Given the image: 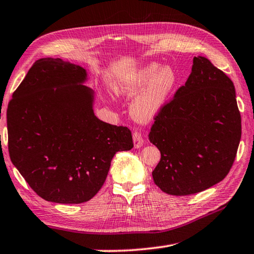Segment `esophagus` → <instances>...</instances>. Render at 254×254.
I'll return each instance as SVG.
<instances>
[{
    "label": "esophagus",
    "mask_w": 254,
    "mask_h": 254,
    "mask_svg": "<svg viewBox=\"0 0 254 254\" xmlns=\"http://www.w3.org/2000/svg\"><path fill=\"white\" fill-rule=\"evenodd\" d=\"M143 142H144V140H143V136L141 134V132H133V143H134V147H141L143 145Z\"/></svg>",
    "instance_id": "esophagus-1"
}]
</instances>
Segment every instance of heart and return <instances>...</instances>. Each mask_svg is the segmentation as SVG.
Segmentation results:
<instances>
[{"label": "heart", "mask_w": 254, "mask_h": 254, "mask_svg": "<svg viewBox=\"0 0 254 254\" xmlns=\"http://www.w3.org/2000/svg\"><path fill=\"white\" fill-rule=\"evenodd\" d=\"M175 84L177 73L171 66L150 63L127 79L118 81L114 90L120 94L133 95L145 88L133 104L132 113L140 121H149L162 110Z\"/></svg>", "instance_id": "b5f03b06"}]
</instances>
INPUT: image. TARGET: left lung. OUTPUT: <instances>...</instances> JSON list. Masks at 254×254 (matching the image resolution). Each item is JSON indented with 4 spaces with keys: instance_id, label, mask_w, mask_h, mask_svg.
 I'll return each mask as SVG.
<instances>
[{
    "instance_id": "left-lung-1",
    "label": "left lung",
    "mask_w": 254,
    "mask_h": 254,
    "mask_svg": "<svg viewBox=\"0 0 254 254\" xmlns=\"http://www.w3.org/2000/svg\"><path fill=\"white\" fill-rule=\"evenodd\" d=\"M149 139L161 152L154 183L171 195L204 191L227 177L241 139L233 82L204 57L154 117Z\"/></svg>"
}]
</instances>
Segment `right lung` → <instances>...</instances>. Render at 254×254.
Here are the masks:
<instances>
[{
    "label": "right lung",
    "instance_id": "1",
    "mask_svg": "<svg viewBox=\"0 0 254 254\" xmlns=\"http://www.w3.org/2000/svg\"><path fill=\"white\" fill-rule=\"evenodd\" d=\"M86 71L61 59L36 61L7 105L8 153L42 199L63 204L91 200L114 154L133 147L127 127L94 115Z\"/></svg>",
    "mask_w": 254,
    "mask_h": 254
}]
</instances>
